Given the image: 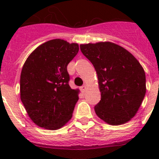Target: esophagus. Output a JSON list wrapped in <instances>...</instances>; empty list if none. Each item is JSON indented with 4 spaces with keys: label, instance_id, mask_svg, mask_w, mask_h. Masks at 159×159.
I'll return each mask as SVG.
<instances>
[{
    "label": "esophagus",
    "instance_id": "esophagus-1",
    "mask_svg": "<svg viewBox=\"0 0 159 159\" xmlns=\"http://www.w3.org/2000/svg\"><path fill=\"white\" fill-rule=\"evenodd\" d=\"M86 89H87V87H86V85H82L81 87V91H82V92H84V91H86Z\"/></svg>",
    "mask_w": 159,
    "mask_h": 159
}]
</instances>
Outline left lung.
I'll return each mask as SVG.
<instances>
[{
  "label": "left lung",
  "mask_w": 159,
  "mask_h": 159,
  "mask_svg": "<svg viewBox=\"0 0 159 159\" xmlns=\"http://www.w3.org/2000/svg\"><path fill=\"white\" fill-rule=\"evenodd\" d=\"M97 72L101 101L94 106L101 119L122 125L137 113L146 92V79L139 61L124 48L111 42L80 45Z\"/></svg>",
  "instance_id": "8db88e82"
}]
</instances>
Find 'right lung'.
Segmentation results:
<instances>
[{
  "label": "right lung",
  "mask_w": 159,
  "mask_h": 159,
  "mask_svg": "<svg viewBox=\"0 0 159 159\" xmlns=\"http://www.w3.org/2000/svg\"><path fill=\"white\" fill-rule=\"evenodd\" d=\"M78 50V44L54 39L41 44L27 58L20 74V100L39 127L59 129L71 118L78 90L69 86L67 66Z\"/></svg>",
  "instance_id": "1"
}]
</instances>
